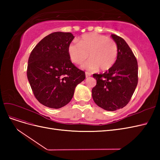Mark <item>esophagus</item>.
Wrapping results in <instances>:
<instances>
[{"label": "esophagus", "mask_w": 160, "mask_h": 160, "mask_svg": "<svg viewBox=\"0 0 160 160\" xmlns=\"http://www.w3.org/2000/svg\"><path fill=\"white\" fill-rule=\"evenodd\" d=\"M91 75V74L90 73V72H85V76L86 77H89Z\"/></svg>", "instance_id": "obj_1"}]
</instances>
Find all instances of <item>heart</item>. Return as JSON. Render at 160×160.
<instances>
[{
	"label": "heart",
	"instance_id": "b5f03b06",
	"mask_svg": "<svg viewBox=\"0 0 160 160\" xmlns=\"http://www.w3.org/2000/svg\"><path fill=\"white\" fill-rule=\"evenodd\" d=\"M71 61L81 65L89 57L82 67L88 71L99 69L106 71L112 68L118 57V47L116 42L98 33H88L82 35L78 43L72 42L67 48Z\"/></svg>",
	"mask_w": 160,
	"mask_h": 160
}]
</instances>
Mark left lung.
<instances>
[{
	"label": "left lung",
	"mask_w": 160,
	"mask_h": 160,
	"mask_svg": "<svg viewBox=\"0 0 160 160\" xmlns=\"http://www.w3.org/2000/svg\"><path fill=\"white\" fill-rule=\"evenodd\" d=\"M118 47V57L112 68L104 73L93 74L97 84L92 89L95 103L105 110L122 109L132 98L138 82L136 58L123 38L111 35Z\"/></svg>",
	"instance_id": "8db88e82"
}]
</instances>
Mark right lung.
<instances>
[{
  "instance_id": "obj_1",
  "label": "right lung",
  "mask_w": 160,
  "mask_h": 160,
  "mask_svg": "<svg viewBox=\"0 0 160 160\" xmlns=\"http://www.w3.org/2000/svg\"><path fill=\"white\" fill-rule=\"evenodd\" d=\"M71 32H55L46 36L31 52L27 78L38 102L59 109L70 102L76 86L85 74L75 67L67 52L73 40Z\"/></svg>"
}]
</instances>
